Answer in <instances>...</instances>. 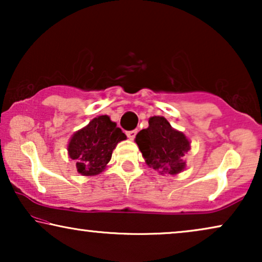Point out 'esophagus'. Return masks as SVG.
Returning a JSON list of instances; mask_svg holds the SVG:
<instances>
[{
    "instance_id": "1",
    "label": "esophagus",
    "mask_w": 262,
    "mask_h": 262,
    "mask_svg": "<svg viewBox=\"0 0 262 262\" xmlns=\"http://www.w3.org/2000/svg\"><path fill=\"white\" fill-rule=\"evenodd\" d=\"M136 135H137V130H131L126 132V136L130 139H134L136 137Z\"/></svg>"
}]
</instances>
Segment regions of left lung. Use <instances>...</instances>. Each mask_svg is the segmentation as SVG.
Wrapping results in <instances>:
<instances>
[{"label": "left lung", "instance_id": "1", "mask_svg": "<svg viewBox=\"0 0 262 262\" xmlns=\"http://www.w3.org/2000/svg\"><path fill=\"white\" fill-rule=\"evenodd\" d=\"M136 143L145 162L161 174H178L186 166L181 159L189 149L188 139L174 130L166 118H150L149 127L138 132Z\"/></svg>", "mask_w": 262, "mask_h": 262}]
</instances>
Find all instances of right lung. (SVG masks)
Listing matches in <instances>:
<instances>
[{"instance_id": "1", "label": "right lung", "mask_w": 262, "mask_h": 262, "mask_svg": "<svg viewBox=\"0 0 262 262\" xmlns=\"http://www.w3.org/2000/svg\"><path fill=\"white\" fill-rule=\"evenodd\" d=\"M126 136L110 117L100 116L73 136L68 146L71 160L76 161L82 175H96L105 169L118 143Z\"/></svg>"}]
</instances>
